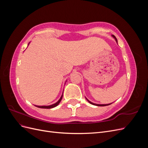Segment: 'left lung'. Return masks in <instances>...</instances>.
Wrapping results in <instances>:
<instances>
[{
  "label": "left lung",
  "mask_w": 148,
  "mask_h": 148,
  "mask_svg": "<svg viewBox=\"0 0 148 148\" xmlns=\"http://www.w3.org/2000/svg\"><path fill=\"white\" fill-rule=\"evenodd\" d=\"M112 37L115 38L116 42H117V39H116V38H115V36L112 35ZM86 99H87V101H88L89 103H90V104H92V105H95V106H109V105H110V104H112V103H110V104H95V103H93V102H91V101H89L87 99V98H86Z\"/></svg>",
  "instance_id": "obj_1"
}]
</instances>
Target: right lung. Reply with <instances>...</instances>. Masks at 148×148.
Here are the masks:
<instances>
[{
  "instance_id": "add662e5",
  "label": "right lung",
  "mask_w": 148,
  "mask_h": 148,
  "mask_svg": "<svg viewBox=\"0 0 148 148\" xmlns=\"http://www.w3.org/2000/svg\"><path fill=\"white\" fill-rule=\"evenodd\" d=\"M62 96H63V95H62V96L60 97V99L56 103H55V104H52V105H50V106H35L37 107H39V108H42V109H51V108H53V107H55L57 106L59 104L60 102L61 101V100L62 99Z\"/></svg>"
}]
</instances>
